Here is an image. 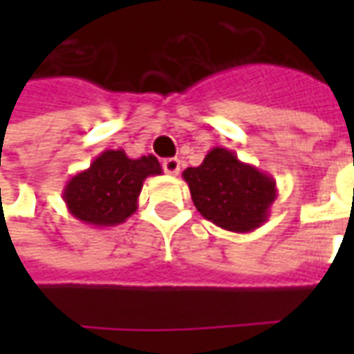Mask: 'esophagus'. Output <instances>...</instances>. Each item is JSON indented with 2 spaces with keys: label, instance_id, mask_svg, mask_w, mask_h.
Listing matches in <instances>:
<instances>
[{
  "label": "esophagus",
  "instance_id": "1",
  "mask_svg": "<svg viewBox=\"0 0 354 354\" xmlns=\"http://www.w3.org/2000/svg\"><path fill=\"white\" fill-rule=\"evenodd\" d=\"M180 167H182V162H180V159H176V157H170V159H165V161H162V169H165V172L170 174V176H176L178 172H180Z\"/></svg>",
  "mask_w": 354,
  "mask_h": 354
}]
</instances>
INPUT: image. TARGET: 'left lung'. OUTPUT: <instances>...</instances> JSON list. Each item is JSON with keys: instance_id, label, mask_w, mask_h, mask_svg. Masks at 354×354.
I'll use <instances>...</instances> for the list:
<instances>
[{"instance_id": "obj_1", "label": "left lung", "mask_w": 354, "mask_h": 354, "mask_svg": "<svg viewBox=\"0 0 354 354\" xmlns=\"http://www.w3.org/2000/svg\"><path fill=\"white\" fill-rule=\"evenodd\" d=\"M203 218L233 233H250L267 222L277 182L227 147H212L199 167L182 172Z\"/></svg>"}]
</instances>
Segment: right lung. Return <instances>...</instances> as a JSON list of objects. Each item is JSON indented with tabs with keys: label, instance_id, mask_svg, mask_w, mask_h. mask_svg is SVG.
I'll use <instances>...</instances> for the list:
<instances>
[{
	"label": "right lung",
	"instance_id": "right-lung-1",
	"mask_svg": "<svg viewBox=\"0 0 354 354\" xmlns=\"http://www.w3.org/2000/svg\"><path fill=\"white\" fill-rule=\"evenodd\" d=\"M161 172L153 155L131 159L123 149H106L88 169L66 182L62 199L75 220L94 227H113L136 212L144 180Z\"/></svg>",
	"mask_w": 354,
	"mask_h": 354
}]
</instances>
